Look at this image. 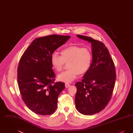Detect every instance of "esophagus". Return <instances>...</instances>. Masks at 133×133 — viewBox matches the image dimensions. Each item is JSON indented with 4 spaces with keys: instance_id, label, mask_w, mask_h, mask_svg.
Instances as JSON below:
<instances>
[{
    "instance_id": "esophagus-1",
    "label": "esophagus",
    "mask_w": 133,
    "mask_h": 133,
    "mask_svg": "<svg viewBox=\"0 0 133 133\" xmlns=\"http://www.w3.org/2000/svg\"><path fill=\"white\" fill-rule=\"evenodd\" d=\"M65 87L66 88H68L70 86V84H68V83H65Z\"/></svg>"
}]
</instances>
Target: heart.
<instances>
[{
    "instance_id": "obj_1",
    "label": "heart",
    "mask_w": 133,
    "mask_h": 133,
    "mask_svg": "<svg viewBox=\"0 0 133 133\" xmlns=\"http://www.w3.org/2000/svg\"><path fill=\"white\" fill-rule=\"evenodd\" d=\"M92 59V53L88 48L74 45L61 51V55L53 53L51 55V63L57 72L61 71L65 63H68L69 69L60 74L58 79L64 82L70 83L74 81L78 74L83 75L88 71Z\"/></svg>"
}]
</instances>
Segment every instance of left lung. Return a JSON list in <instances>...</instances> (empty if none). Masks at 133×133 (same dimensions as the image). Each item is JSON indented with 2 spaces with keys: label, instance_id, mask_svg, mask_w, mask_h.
<instances>
[{
  "label": "left lung",
  "instance_id": "left-lung-1",
  "mask_svg": "<svg viewBox=\"0 0 133 133\" xmlns=\"http://www.w3.org/2000/svg\"><path fill=\"white\" fill-rule=\"evenodd\" d=\"M77 36L91 43L93 60L82 81L75 84V105L80 113L92 115L103 110L111 99L116 78L115 66L103 42L90 37Z\"/></svg>",
  "mask_w": 133,
  "mask_h": 133
}]
</instances>
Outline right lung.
Masks as SVG:
<instances>
[{
  "instance_id": "add662e5",
  "label": "right lung",
  "mask_w": 133,
  "mask_h": 133,
  "mask_svg": "<svg viewBox=\"0 0 133 133\" xmlns=\"http://www.w3.org/2000/svg\"><path fill=\"white\" fill-rule=\"evenodd\" d=\"M70 38L54 34L36 38L20 58L17 69L20 93L27 107L36 114L50 115L57 109L58 97L65 84L54 82L51 57Z\"/></svg>"
}]
</instances>
